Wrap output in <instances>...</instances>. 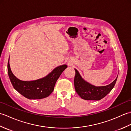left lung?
<instances>
[{"mask_svg":"<svg viewBox=\"0 0 131 131\" xmlns=\"http://www.w3.org/2000/svg\"><path fill=\"white\" fill-rule=\"evenodd\" d=\"M74 78V86L77 93L82 99L85 100H100L105 97L114 87L117 78L110 83L105 86H95L83 78L76 69Z\"/></svg>","mask_w":131,"mask_h":131,"instance_id":"obj_1","label":"left lung"}]
</instances>
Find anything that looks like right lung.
I'll return each instance as SVG.
<instances>
[{
	"label": "right lung",
	"mask_w": 131,
	"mask_h": 131,
	"mask_svg": "<svg viewBox=\"0 0 131 131\" xmlns=\"http://www.w3.org/2000/svg\"><path fill=\"white\" fill-rule=\"evenodd\" d=\"M62 65L54 68L45 77L31 81H23L14 75L10 68L9 58L8 62V74L14 88L22 95L30 100L41 99L49 96L53 91L58 78L66 68Z\"/></svg>",
	"instance_id": "add662e5"
}]
</instances>
